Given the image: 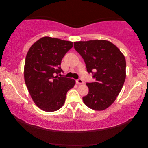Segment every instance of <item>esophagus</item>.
<instances>
[{
    "mask_svg": "<svg viewBox=\"0 0 148 148\" xmlns=\"http://www.w3.org/2000/svg\"><path fill=\"white\" fill-rule=\"evenodd\" d=\"M76 83L77 84H84V81L82 79H78L76 80Z\"/></svg>",
    "mask_w": 148,
    "mask_h": 148,
    "instance_id": "1",
    "label": "esophagus"
}]
</instances>
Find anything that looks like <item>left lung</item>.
<instances>
[{
	"instance_id": "obj_1",
	"label": "left lung",
	"mask_w": 148,
	"mask_h": 148,
	"mask_svg": "<svg viewBox=\"0 0 148 148\" xmlns=\"http://www.w3.org/2000/svg\"><path fill=\"white\" fill-rule=\"evenodd\" d=\"M74 48L82 56L87 71L96 82L87 83L89 92L84 104L95 110H103L114 102L126 78V60L114 44L104 40L75 42Z\"/></svg>"
}]
</instances>
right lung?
<instances>
[{"label": "right lung", "mask_w": 148, "mask_h": 148, "mask_svg": "<svg viewBox=\"0 0 148 148\" xmlns=\"http://www.w3.org/2000/svg\"><path fill=\"white\" fill-rule=\"evenodd\" d=\"M73 47V42L43 37L28 50L24 66V79L34 103L42 110L54 112L65 102L66 93L75 81L56 76L62 71L61 60Z\"/></svg>", "instance_id": "right-lung-1"}]
</instances>
